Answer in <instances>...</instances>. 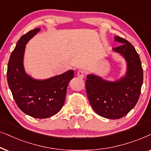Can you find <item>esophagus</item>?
<instances>
[{
	"label": "esophagus",
	"mask_w": 151,
	"mask_h": 151,
	"mask_svg": "<svg viewBox=\"0 0 151 151\" xmlns=\"http://www.w3.org/2000/svg\"><path fill=\"white\" fill-rule=\"evenodd\" d=\"M84 75H85V71L83 70H80L77 72V77L79 78V79H83L84 77Z\"/></svg>",
	"instance_id": "esophagus-1"
}]
</instances>
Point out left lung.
<instances>
[{"label": "left lung", "instance_id": "1", "mask_svg": "<svg viewBox=\"0 0 151 151\" xmlns=\"http://www.w3.org/2000/svg\"><path fill=\"white\" fill-rule=\"evenodd\" d=\"M121 45L113 48L127 61L125 77L116 82H109L96 76L88 75L86 90L93 110L108 119H120L127 114L137 103L143 83V69L139 56L127 40L114 37Z\"/></svg>", "mask_w": 151, "mask_h": 151}]
</instances>
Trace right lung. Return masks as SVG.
I'll list each match as a JSON object with an SVG mask.
<instances>
[{"label": "right lung", "mask_w": 151, "mask_h": 151, "mask_svg": "<svg viewBox=\"0 0 151 151\" xmlns=\"http://www.w3.org/2000/svg\"><path fill=\"white\" fill-rule=\"evenodd\" d=\"M39 30L32 29L20 38L8 62L7 79L18 107L32 117L45 119L55 115L63 107L74 72L68 70L43 81L32 79L25 74L23 65L25 45Z\"/></svg>", "instance_id": "obj_1"}]
</instances>
